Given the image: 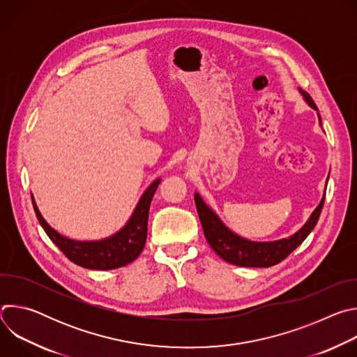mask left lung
<instances>
[{
    "label": "left lung",
    "mask_w": 357,
    "mask_h": 357,
    "mask_svg": "<svg viewBox=\"0 0 357 357\" xmlns=\"http://www.w3.org/2000/svg\"><path fill=\"white\" fill-rule=\"evenodd\" d=\"M299 91L301 94H303L307 103L312 109L318 110L312 97L302 89H299ZM324 202H325V195L318 208L311 215L310 220L305 223V226L299 231H296L294 236L288 238L277 240V241L259 243V241L245 240L243 237H238L233 231H230L220 222V219L205 205V202L202 200V197L197 193L195 195L197 215L208 243L211 244V247L215 250V252L219 257L238 267H271L285 260L289 254L308 237V234L317 226L324 208Z\"/></svg>",
    "instance_id": "obj_1"
}]
</instances>
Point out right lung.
Segmentation results:
<instances>
[{"label": "right lung", "instance_id": "add662e5", "mask_svg": "<svg viewBox=\"0 0 357 357\" xmlns=\"http://www.w3.org/2000/svg\"><path fill=\"white\" fill-rule=\"evenodd\" d=\"M160 182L157 179L149 185L141 196L131 219L119 233L100 241H76L61 236L43 220L33 199L32 205L45 233L72 263L89 270H114L132 263L141 254L146 240L149 205Z\"/></svg>", "mask_w": 357, "mask_h": 357}]
</instances>
